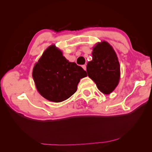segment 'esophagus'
<instances>
[{
	"instance_id": "34e87169",
	"label": "esophagus",
	"mask_w": 152,
	"mask_h": 152,
	"mask_svg": "<svg viewBox=\"0 0 152 152\" xmlns=\"http://www.w3.org/2000/svg\"><path fill=\"white\" fill-rule=\"evenodd\" d=\"M82 68H83V69H84V70H86V65L82 66Z\"/></svg>"
}]
</instances>
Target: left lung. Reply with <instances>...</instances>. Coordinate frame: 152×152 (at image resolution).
Returning <instances> with one entry per match:
<instances>
[{"instance_id": "1", "label": "left lung", "mask_w": 152, "mask_h": 152, "mask_svg": "<svg viewBox=\"0 0 152 152\" xmlns=\"http://www.w3.org/2000/svg\"><path fill=\"white\" fill-rule=\"evenodd\" d=\"M92 60L86 66L88 76L100 91L110 94L116 88L120 78V65L114 50L106 42L99 43L93 48Z\"/></svg>"}]
</instances>
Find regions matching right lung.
<instances>
[{"instance_id": "obj_1", "label": "right lung", "mask_w": 152, "mask_h": 152, "mask_svg": "<svg viewBox=\"0 0 152 152\" xmlns=\"http://www.w3.org/2000/svg\"><path fill=\"white\" fill-rule=\"evenodd\" d=\"M86 72L75 62H70L54 45L43 52L33 70V78L40 94L50 101L60 102L75 93Z\"/></svg>"}]
</instances>
